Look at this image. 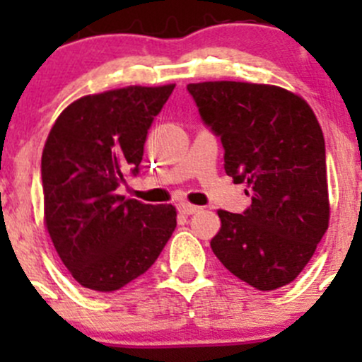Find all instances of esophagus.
Listing matches in <instances>:
<instances>
[{
  "label": "esophagus",
  "mask_w": 362,
  "mask_h": 362,
  "mask_svg": "<svg viewBox=\"0 0 362 362\" xmlns=\"http://www.w3.org/2000/svg\"><path fill=\"white\" fill-rule=\"evenodd\" d=\"M199 210V206H196V204H191V203H180L178 204V211L184 215H192L196 214V211Z\"/></svg>",
  "instance_id": "1"
}]
</instances>
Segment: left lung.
<instances>
[{"mask_svg":"<svg viewBox=\"0 0 362 362\" xmlns=\"http://www.w3.org/2000/svg\"><path fill=\"white\" fill-rule=\"evenodd\" d=\"M187 89L221 136L226 173L252 196L243 215L217 211L211 250L255 289L287 286L329 226L326 145L315 113L301 96L268 83L217 80Z\"/></svg>","mask_w":362,"mask_h":362,"instance_id":"left-lung-1","label":"left lung"}]
</instances>
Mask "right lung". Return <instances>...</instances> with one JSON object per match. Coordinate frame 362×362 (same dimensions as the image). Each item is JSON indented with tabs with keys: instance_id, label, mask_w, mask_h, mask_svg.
Masks as SVG:
<instances>
[{
	"instance_id": "1",
	"label": "right lung",
	"mask_w": 362,
	"mask_h": 362,
	"mask_svg": "<svg viewBox=\"0 0 362 362\" xmlns=\"http://www.w3.org/2000/svg\"><path fill=\"white\" fill-rule=\"evenodd\" d=\"M175 83L82 96L54 122L42 154L43 222L69 275L113 293L144 275L177 228L173 204L117 192L138 173L152 120Z\"/></svg>"
}]
</instances>
